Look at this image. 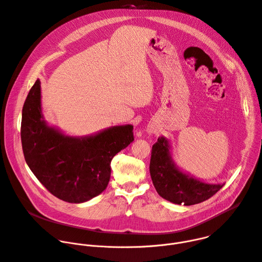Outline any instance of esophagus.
Segmentation results:
<instances>
[{"label": "esophagus", "mask_w": 262, "mask_h": 262, "mask_svg": "<svg viewBox=\"0 0 262 262\" xmlns=\"http://www.w3.org/2000/svg\"><path fill=\"white\" fill-rule=\"evenodd\" d=\"M148 133H154V129H149Z\"/></svg>", "instance_id": "34e87169"}]
</instances>
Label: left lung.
<instances>
[{
	"instance_id": "left-lung-1",
	"label": "left lung",
	"mask_w": 262,
	"mask_h": 262,
	"mask_svg": "<svg viewBox=\"0 0 262 262\" xmlns=\"http://www.w3.org/2000/svg\"><path fill=\"white\" fill-rule=\"evenodd\" d=\"M149 170L159 195L175 204L201 203L212 197L224 185L204 183L180 172L171 159L169 144L164 137H160L152 146Z\"/></svg>"
}]
</instances>
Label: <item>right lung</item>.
Here are the masks:
<instances>
[{
	"label": "right lung",
	"mask_w": 262,
	"mask_h": 262,
	"mask_svg": "<svg viewBox=\"0 0 262 262\" xmlns=\"http://www.w3.org/2000/svg\"><path fill=\"white\" fill-rule=\"evenodd\" d=\"M133 129V125L114 126L83 139L62 135L42 120L39 80L23 106L26 163L51 194L69 203L88 201L105 190L112 159L134 141Z\"/></svg>",
	"instance_id": "obj_1"
}]
</instances>
